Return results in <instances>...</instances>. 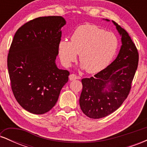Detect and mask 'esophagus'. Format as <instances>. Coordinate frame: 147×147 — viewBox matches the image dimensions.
I'll return each mask as SVG.
<instances>
[{
	"label": "esophagus",
	"instance_id": "1",
	"mask_svg": "<svg viewBox=\"0 0 147 147\" xmlns=\"http://www.w3.org/2000/svg\"><path fill=\"white\" fill-rule=\"evenodd\" d=\"M69 79H70V81H72L75 80V79H79V77L76 75H75V74H71V75H70V76H69Z\"/></svg>",
	"mask_w": 147,
	"mask_h": 147
}]
</instances>
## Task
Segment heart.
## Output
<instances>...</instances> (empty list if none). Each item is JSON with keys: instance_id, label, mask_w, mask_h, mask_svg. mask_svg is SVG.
Segmentation results:
<instances>
[{"instance_id": "heart-1", "label": "heart", "mask_w": 147, "mask_h": 147, "mask_svg": "<svg viewBox=\"0 0 147 147\" xmlns=\"http://www.w3.org/2000/svg\"><path fill=\"white\" fill-rule=\"evenodd\" d=\"M119 41L113 32H106L94 25L79 26L72 33L70 41L63 40L58 45L59 56L65 67H70L77 59L88 73H97L110 63Z\"/></svg>"}]
</instances>
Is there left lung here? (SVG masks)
Returning <instances> with one entry per match:
<instances>
[{"label": "left lung", "mask_w": 147, "mask_h": 147, "mask_svg": "<svg viewBox=\"0 0 147 147\" xmlns=\"http://www.w3.org/2000/svg\"><path fill=\"white\" fill-rule=\"evenodd\" d=\"M113 23L122 36L117 58L94 77L82 79L79 105L82 112L92 119L106 117L120 107L129 95L138 68L139 54L136 45L124 28Z\"/></svg>", "instance_id": "8db88e82"}]
</instances>
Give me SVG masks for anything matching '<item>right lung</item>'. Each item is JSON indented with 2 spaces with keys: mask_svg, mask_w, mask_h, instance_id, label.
I'll list each match as a JSON object with an SVG mask.
<instances>
[{
  "mask_svg": "<svg viewBox=\"0 0 147 147\" xmlns=\"http://www.w3.org/2000/svg\"><path fill=\"white\" fill-rule=\"evenodd\" d=\"M59 16L28 21L15 34L7 56L13 94L25 110L33 114L48 112L58 100L70 72L57 67L62 27Z\"/></svg>",
  "mask_w": 147,
  "mask_h": 147,
  "instance_id": "add662e5",
  "label": "right lung"
}]
</instances>
